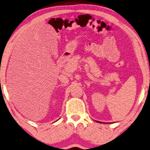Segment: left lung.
Wrapping results in <instances>:
<instances>
[{"label":"left lung","instance_id":"1","mask_svg":"<svg viewBox=\"0 0 150 150\" xmlns=\"http://www.w3.org/2000/svg\"><path fill=\"white\" fill-rule=\"evenodd\" d=\"M100 123H101V122H100Z\"/></svg>","mask_w":150,"mask_h":150}]
</instances>
